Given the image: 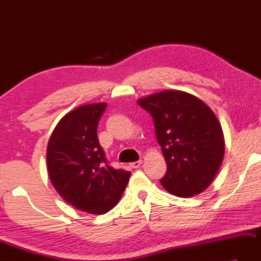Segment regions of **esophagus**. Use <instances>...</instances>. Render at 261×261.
I'll return each instance as SVG.
<instances>
[{
	"instance_id": "obj_1",
	"label": "esophagus",
	"mask_w": 261,
	"mask_h": 261,
	"mask_svg": "<svg viewBox=\"0 0 261 261\" xmlns=\"http://www.w3.org/2000/svg\"><path fill=\"white\" fill-rule=\"evenodd\" d=\"M141 163H143V161H141V160H139V161H136V162H132V163H130V167H131V168H134V169H137V168H139V167H140Z\"/></svg>"
}]
</instances>
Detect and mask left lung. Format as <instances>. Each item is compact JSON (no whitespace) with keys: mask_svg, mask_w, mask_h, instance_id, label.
<instances>
[{"mask_svg":"<svg viewBox=\"0 0 261 261\" xmlns=\"http://www.w3.org/2000/svg\"><path fill=\"white\" fill-rule=\"evenodd\" d=\"M138 103L153 116L168 165L162 186L179 197L205 191L225 154L224 134L215 113L201 99L179 90L150 94Z\"/></svg>","mask_w":261,"mask_h":261,"instance_id":"8db88e82","label":"left lung"}]
</instances>
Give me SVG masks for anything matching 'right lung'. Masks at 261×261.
I'll use <instances>...</instances> for the list:
<instances>
[{"label":"right lung","mask_w":261,"mask_h":261,"mask_svg":"<svg viewBox=\"0 0 261 261\" xmlns=\"http://www.w3.org/2000/svg\"><path fill=\"white\" fill-rule=\"evenodd\" d=\"M107 103H89L66 114L56 125L46 148L52 185L75 209L102 215L114 207L131 172L108 165L97 136Z\"/></svg>","instance_id":"obj_1"}]
</instances>
